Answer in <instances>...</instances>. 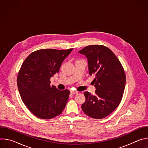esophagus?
I'll use <instances>...</instances> for the list:
<instances>
[{
    "mask_svg": "<svg viewBox=\"0 0 148 148\" xmlns=\"http://www.w3.org/2000/svg\"><path fill=\"white\" fill-rule=\"evenodd\" d=\"M70 92H71V94H78V91H73V90H71L70 91Z\"/></svg>",
    "mask_w": 148,
    "mask_h": 148,
    "instance_id": "esophagus-1",
    "label": "esophagus"
}]
</instances>
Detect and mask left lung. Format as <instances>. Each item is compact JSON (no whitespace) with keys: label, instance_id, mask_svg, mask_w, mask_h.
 Listing matches in <instances>:
<instances>
[{"label":"left lung","instance_id":"left-lung-1","mask_svg":"<svg viewBox=\"0 0 148 148\" xmlns=\"http://www.w3.org/2000/svg\"><path fill=\"white\" fill-rule=\"evenodd\" d=\"M85 55L90 75L95 77V95L84 92L86 101L81 105L90 117L102 119L111 114L120 103L124 92L126 76L117 57L107 47L91 45L78 51Z\"/></svg>","mask_w":148,"mask_h":148}]
</instances>
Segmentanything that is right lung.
I'll return each instance as SVG.
<instances>
[{"label": "right lung", "instance_id": "right-lung-1", "mask_svg": "<svg viewBox=\"0 0 148 148\" xmlns=\"http://www.w3.org/2000/svg\"><path fill=\"white\" fill-rule=\"evenodd\" d=\"M73 49L38 50L23 62L17 75V87L23 103L36 116L51 119L66 107L70 91L51 86L50 79L58 73L62 61Z\"/></svg>", "mask_w": 148, "mask_h": 148}]
</instances>
